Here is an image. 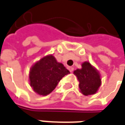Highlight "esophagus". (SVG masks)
I'll use <instances>...</instances> for the list:
<instances>
[{
  "instance_id": "1",
  "label": "esophagus",
  "mask_w": 125,
  "mask_h": 125,
  "mask_svg": "<svg viewBox=\"0 0 125 125\" xmlns=\"http://www.w3.org/2000/svg\"><path fill=\"white\" fill-rule=\"evenodd\" d=\"M68 69L71 73V72H73V67H68Z\"/></svg>"
}]
</instances>
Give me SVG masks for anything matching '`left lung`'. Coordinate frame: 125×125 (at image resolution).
<instances>
[{"instance_id": "left-lung-1", "label": "left lung", "mask_w": 125, "mask_h": 125, "mask_svg": "<svg viewBox=\"0 0 125 125\" xmlns=\"http://www.w3.org/2000/svg\"><path fill=\"white\" fill-rule=\"evenodd\" d=\"M74 75L79 81V90L85 96L94 94L97 92L101 84L99 72L89 62L82 64V69L73 71Z\"/></svg>"}]
</instances>
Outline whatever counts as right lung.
<instances>
[{
	"label": "right lung",
	"mask_w": 125,
	"mask_h": 125,
	"mask_svg": "<svg viewBox=\"0 0 125 125\" xmlns=\"http://www.w3.org/2000/svg\"><path fill=\"white\" fill-rule=\"evenodd\" d=\"M70 73L64 65L58 62L52 54L37 61L30 69V85L35 93L46 96L56 87L65 75Z\"/></svg>",
	"instance_id": "right-lung-1"
}]
</instances>
